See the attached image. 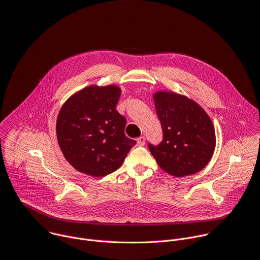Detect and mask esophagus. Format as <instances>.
<instances>
[{"instance_id":"esophagus-1","label":"esophagus","mask_w":260,"mask_h":260,"mask_svg":"<svg viewBox=\"0 0 260 260\" xmlns=\"http://www.w3.org/2000/svg\"><path fill=\"white\" fill-rule=\"evenodd\" d=\"M144 143H145V137L144 136H140V137H138L137 138V144L138 145H144Z\"/></svg>"}]
</instances>
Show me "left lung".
Masks as SVG:
<instances>
[{"mask_svg":"<svg viewBox=\"0 0 260 260\" xmlns=\"http://www.w3.org/2000/svg\"><path fill=\"white\" fill-rule=\"evenodd\" d=\"M163 139L147 146L158 165L170 175L183 177L201 171L212 158L215 131L209 116L189 98L172 93L153 95Z\"/></svg>","mask_w":260,"mask_h":260,"instance_id":"obj_1","label":"left lung"}]
</instances>
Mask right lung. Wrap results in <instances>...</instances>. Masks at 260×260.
<instances>
[{
    "label": "right lung",
    "instance_id": "obj_1",
    "mask_svg": "<svg viewBox=\"0 0 260 260\" xmlns=\"http://www.w3.org/2000/svg\"><path fill=\"white\" fill-rule=\"evenodd\" d=\"M119 87L90 86L70 97L56 123L67 161L78 171L102 177L116 171L136 141L125 135L126 119L116 110Z\"/></svg>",
    "mask_w": 260,
    "mask_h": 260
}]
</instances>
